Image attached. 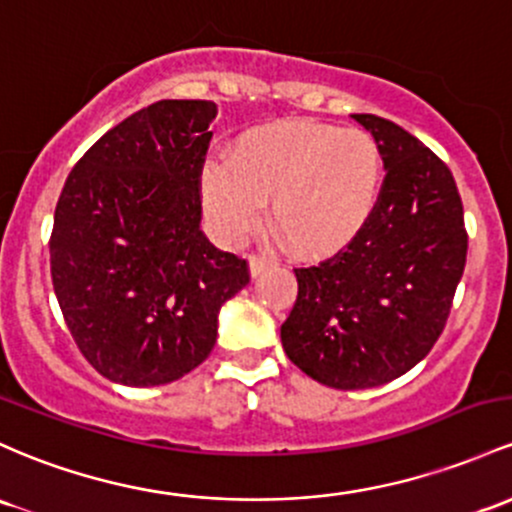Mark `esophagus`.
Segmentation results:
<instances>
[{
	"mask_svg": "<svg viewBox=\"0 0 512 512\" xmlns=\"http://www.w3.org/2000/svg\"><path fill=\"white\" fill-rule=\"evenodd\" d=\"M247 265H250L252 277H260L265 269L277 265V260H274L272 255H250V257H247Z\"/></svg>",
	"mask_w": 512,
	"mask_h": 512,
	"instance_id": "1",
	"label": "esophagus"
}]
</instances>
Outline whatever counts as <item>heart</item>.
Wrapping results in <instances>:
<instances>
[{
  "label": "heart",
  "instance_id": "heart-1",
  "mask_svg": "<svg viewBox=\"0 0 512 512\" xmlns=\"http://www.w3.org/2000/svg\"><path fill=\"white\" fill-rule=\"evenodd\" d=\"M384 189V160L357 128L306 119L245 131L230 160L201 172L204 204L228 238H243L272 201V226L301 257L340 252L367 228Z\"/></svg>",
  "mask_w": 512,
  "mask_h": 512
}]
</instances>
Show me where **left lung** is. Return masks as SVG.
Returning <instances> with one entry per match:
<instances>
[{"instance_id": "1", "label": "left lung", "mask_w": 512, "mask_h": 512, "mask_svg": "<svg viewBox=\"0 0 512 512\" xmlns=\"http://www.w3.org/2000/svg\"><path fill=\"white\" fill-rule=\"evenodd\" d=\"M374 136L384 189L367 228L318 267L296 269L286 357L340 391L411 372L445 328L466 265L464 209L445 162L393 121L352 114Z\"/></svg>"}]
</instances>
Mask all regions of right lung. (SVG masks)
<instances>
[{"mask_svg":"<svg viewBox=\"0 0 512 512\" xmlns=\"http://www.w3.org/2000/svg\"><path fill=\"white\" fill-rule=\"evenodd\" d=\"M216 104L162 99L104 133L55 206L50 274L87 362L123 386L182 379L211 355L247 262L201 230Z\"/></svg>","mask_w":512,"mask_h":512,"instance_id":"add662e5","label":"right lung"}]
</instances>
